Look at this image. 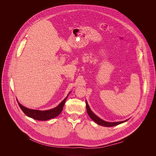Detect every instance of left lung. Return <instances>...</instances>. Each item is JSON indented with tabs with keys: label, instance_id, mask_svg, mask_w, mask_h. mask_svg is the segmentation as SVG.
<instances>
[{
	"label": "left lung",
	"instance_id": "1",
	"mask_svg": "<svg viewBox=\"0 0 156 156\" xmlns=\"http://www.w3.org/2000/svg\"><path fill=\"white\" fill-rule=\"evenodd\" d=\"M86 107H87V113H88L89 117L92 119L95 123H97L98 125H101V126H105V127H112V126H116V125H118L119 124L124 123V122H126L127 120H126L125 121L118 122H105L103 120L100 119L99 118H98L91 111V110L89 108L88 104L87 101H86Z\"/></svg>",
	"mask_w": 156,
	"mask_h": 156
}]
</instances>
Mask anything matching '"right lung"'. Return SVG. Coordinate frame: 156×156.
I'll return each mask as SVG.
<instances>
[{
  "mask_svg": "<svg viewBox=\"0 0 156 156\" xmlns=\"http://www.w3.org/2000/svg\"><path fill=\"white\" fill-rule=\"evenodd\" d=\"M69 94L59 104L58 106H57L56 108H55L54 109H50V110H47V111H38V110L30 109H28V108L23 106L22 105H21L19 102H18V104H19V107L22 109V111L27 116L33 119L38 120H47L57 117L61 113V112L62 111L64 105V104L67 100V98H68V96L69 95Z\"/></svg>",
  "mask_w": 156,
  "mask_h": 156,
  "instance_id": "right-lung-1",
  "label": "right lung"
}]
</instances>
